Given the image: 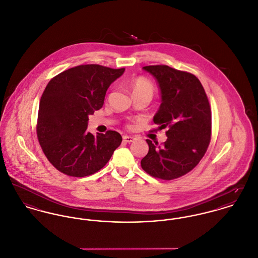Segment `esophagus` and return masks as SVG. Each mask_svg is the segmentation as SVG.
Wrapping results in <instances>:
<instances>
[{
    "label": "esophagus",
    "instance_id": "34e87169",
    "mask_svg": "<svg viewBox=\"0 0 258 258\" xmlns=\"http://www.w3.org/2000/svg\"><path fill=\"white\" fill-rule=\"evenodd\" d=\"M134 140H135L134 137H131V136H123V141H124L125 143H132V142H134Z\"/></svg>",
    "mask_w": 258,
    "mask_h": 258
}]
</instances>
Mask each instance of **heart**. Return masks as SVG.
<instances>
[{
    "instance_id": "1",
    "label": "heart",
    "mask_w": 258,
    "mask_h": 258,
    "mask_svg": "<svg viewBox=\"0 0 258 258\" xmlns=\"http://www.w3.org/2000/svg\"><path fill=\"white\" fill-rule=\"evenodd\" d=\"M131 89L133 94H148L151 97H153L155 93L154 84L144 77L134 79L131 82Z\"/></svg>"
}]
</instances>
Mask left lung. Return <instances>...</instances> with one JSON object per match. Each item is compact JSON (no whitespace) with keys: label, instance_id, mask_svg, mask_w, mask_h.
<instances>
[{"label":"left lung","instance_id":"8db88e82","mask_svg":"<svg viewBox=\"0 0 258 258\" xmlns=\"http://www.w3.org/2000/svg\"><path fill=\"white\" fill-rule=\"evenodd\" d=\"M158 81L162 104L154 117L166 129L162 146L147 140L149 152L141 161L151 176L172 180L191 171L204 157L212 136V112L205 90L196 76L166 65L143 67Z\"/></svg>","mask_w":258,"mask_h":258}]
</instances>
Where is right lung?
Returning a JSON list of instances; mask_svg holds the SVG:
<instances>
[{"mask_svg": "<svg viewBox=\"0 0 258 258\" xmlns=\"http://www.w3.org/2000/svg\"><path fill=\"white\" fill-rule=\"evenodd\" d=\"M125 71L80 65L50 80L42 94L36 124L40 147L60 172L84 177L100 170L122 142L112 130L94 136L89 115L102 107L107 89Z\"/></svg>", "mask_w": 258, "mask_h": 258, "instance_id": "1", "label": "right lung"}]
</instances>
